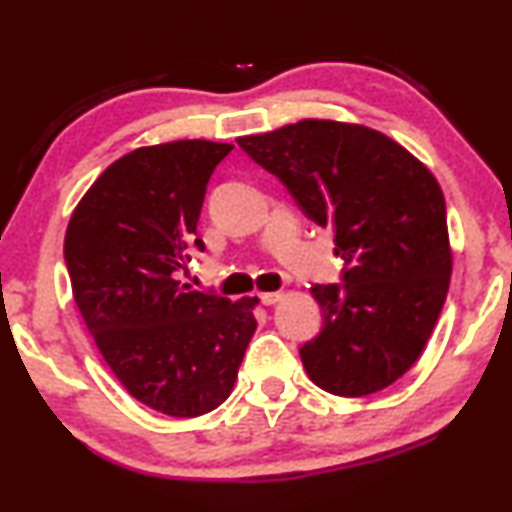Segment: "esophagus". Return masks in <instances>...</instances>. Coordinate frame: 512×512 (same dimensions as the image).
<instances>
[{"mask_svg": "<svg viewBox=\"0 0 512 512\" xmlns=\"http://www.w3.org/2000/svg\"><path fill=\"white\" fill-rule=\"evenodd\" d=\"M281 298H283V291H267V293H260V300H262L264 305H276Z\"/></svg>", "mask_w": 512, "mask_h": 512, "instance_id": "1", "label": "esophagus"}]
</instances>
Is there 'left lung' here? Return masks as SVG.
I'll return each instance as SVG.
<instances>
[{
    "label": "left lung",
    "mask_w": 512,
    "mask_h": 512,
    "mask_svg": "<svg viewBox=\"0 0 512 512\" xmlns=\"http://www.w3.org/2000/svg\"><path fill=\"white\" fill-rule=\"evenodd\" d=\"M334 229L343 286H315L324 326L300 348L307 377L336 396H369L403 377L432 336L453 272L446 200L432 171L362 123L303 119L238 138Z\"/></svg>",
    "instance_id": "left-lung-1"
}]
</instances>
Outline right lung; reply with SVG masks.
I'll list each match as a JSON object with an SVG mask.
<instances>
[{
    "mask_svg": "<svg viewBox=\"0 0 512 512\" xmlns=\"http://www.w3.org/2000/svg\"><path fill=\"white\" fill-rule=\"evenodd\" d=\"M233 150L174 140L109 164L73 209L64 240L71 291L121 386L147 408L197 417L231 396L260 298L231 303L178 281L207 181Z\"/></svg>",
    "mask_w": 512,
    "mask_h": 512,
    "instance_id": "1",
    "label": "right lung"
}]
</instances>
